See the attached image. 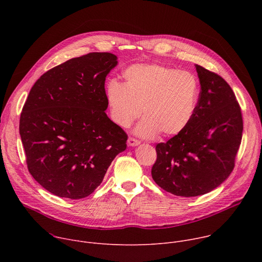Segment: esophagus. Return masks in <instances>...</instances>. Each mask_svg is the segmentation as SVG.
Wrapping results in <instances>:
<instances>
[{
  "label": "esophagus",
  "mask_w": 262,
  "mask_h": 262,
  "mask_svg": "<svg viewBox=\"0 0 262 262\" xmlns=\"http://www.w3.org/2000/svg\"><path fill=\"white\" fill-rule=\"evenodd\" d=\"M127 143H128V146H130V147H134V146H138V145H140V141H138L137 139H134V138H128Z\"/></svg>",
  "instance_id": "1"
}]
</instances>
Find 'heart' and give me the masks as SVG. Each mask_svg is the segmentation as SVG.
I'll list each match as a JSON object with an SVG mask.
<instances>
[{
  "label": "heart",
  "mask_w": 262,
  "mask_h": 262,
  "mask_svg": "<svg viewBox=\"0 0 262 262\" xmlns=\"http://www.w3.org/2000/svg\"><path fill=\"white\" fill-rule=\"evenodd\" d=\"M124 84L108 82L105 96L111 118L127 128L140 116L135 129L142 138L161 133L172 137L192 121L198 105L200 85L195 74L160 64H137L125 69Z\"/></svg>",
  "instance_id": "obj_1"
}]
</instances>
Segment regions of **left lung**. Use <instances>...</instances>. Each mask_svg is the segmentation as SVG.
Segmentation results:
<instances>
[{
  "instance_id": "left-lung-1",
  "label": "left lung",
  "mask_w": 262,
  "mask_h": 262,
  "mask_svg": "<svg viewBox=\"0 0 262 262\" xmlns=\"http://www.w3.org/2000/svg\"><path fill=\"white\" fill-rule=\"evenodd\" d=\"M201 86L195 115L182 133L157 145L156 183L176 196L207 194L234 168L243 137L242 112L227 82L195 65Z\"/></svg>"
}]
</instances>
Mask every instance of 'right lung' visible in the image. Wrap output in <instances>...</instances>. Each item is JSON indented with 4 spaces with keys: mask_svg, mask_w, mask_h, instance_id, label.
I'll list each match as a JSON object with an SVG mask.
<instances>
[{
    "mask_svg": "<svg viewBox=\"0 0 262 262\" xmlns=\"http://www.w3.org/2000/svg\"><path fill=\"white\" fill-rule=\"evenodd\" d=\"M117 64L111 53L70 59L43 73L28 95L19 120L28 169L58 197L92 194L126 149V134L104 112L105 78Z\"/></svg>",
    "mask_w": 262,
    "mask_h": 262,
    "instance_id": "1",
    "label": "right lung"
}]
</instances>
